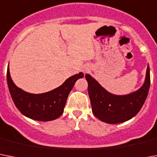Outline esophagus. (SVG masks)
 <instances>
[{
    "label": "esophagus",
    "mask_w": 157,
    "mask_h": 157,
    "mask_svg": "<svg viewBox=\"0 0 157 157\" xmlns=\"http://www.w3.org/2000/svg\"><path fill=\"white\" fill-rule=\"evenodd\" d=\"M88 71H89V68H87V67H84V68H83V70H82V71H83L84 73H86Z\"/></svg>",
    "instance_id": "obj_1"
}]
</instances>
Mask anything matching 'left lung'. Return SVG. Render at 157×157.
<instances>
[{
    "label": "left lung",
    "mask_w": 157,
    "mask_h": 157,
    "mask_svg": "<svg viewBox=\"0 0 157 157\" xmlns=\"http://www.w3.org/2000/svg\"><path fill=\"white\" fill-rule=\"evenodd\" d=\"M85 78L92 113L99 120L109 124L121 123L134 117L144 105L150 87L149 66L144 85L138 91L124 96L109 93L90 75H86Z\"/></svg>",
    "instance_id": "1"
}]
</instances>
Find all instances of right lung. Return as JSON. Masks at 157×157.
Returning a JSON list of instances; mask_svg holds the SVG:
<instances>
[{
	"mask_svg": "<svg viewBox=\"0 0 157 157\" xmlns=\"http://www.w3.org/2000/svg\"><path fill=\"white\" fill-rule=\"evenodd\" d=\"M83 77L80 72L73 75L57 88L46 93L31 94L18 88L13 83L7 70V83L15 106L24 116L36 121H48L57 119L63 113L69 93L75 82Z\"/></svg>",
	"mask_w": 157,
	"mask_h": 157,
	"instance_id": "right-lung-1",
	"label": "right lung"
}]
</instances>
